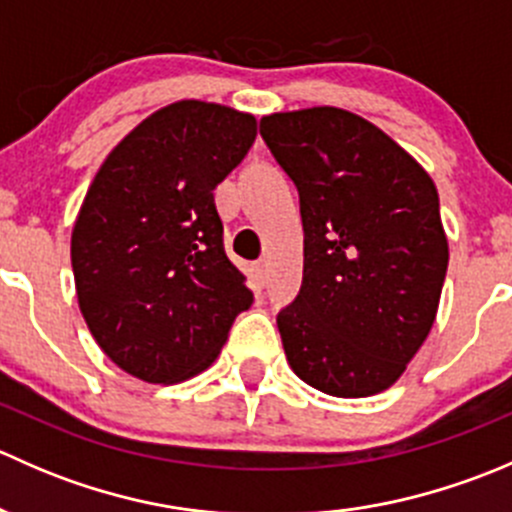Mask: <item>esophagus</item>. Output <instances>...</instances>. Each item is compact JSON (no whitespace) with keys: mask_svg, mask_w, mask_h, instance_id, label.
I'll list each match as a JSON object with an SVG mask.
<instances>
[{"mask_svg":"<svg viewBox=\"0 0 512 512\" xmlns=\"http://www.w3.org/2000/svg\"><path fill=\"white\" fill-rule=\"evenodd\" d=\"M252 272H255V280L260 282V285H267V280H270V265H267V260L255 262Z\"/></svg>","mask_w":512,"mask_h":512,"instance_id":"esophagus-1","label":"esophagus"}]
</instances>
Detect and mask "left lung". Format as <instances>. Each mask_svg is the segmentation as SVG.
<instances>
[{
	"mask_svg": "<svg viewBox=\"0 0 512 512\" xmlns=\"http://www.w3.org/2000/svg\"><path fill=\"white\" fill-rule=\"evenodd\" d=\"M260 133L299 190L304 277L277 317L304 384L339 399L389 389L426 342L448 267L431 175L352 111L262 116Z\"/></svg>",
	"mask_w": 512,
	"mask_h": 512,
	"instance_id": "left-lung-1",
	"label": "left lung"
}]
</instances>
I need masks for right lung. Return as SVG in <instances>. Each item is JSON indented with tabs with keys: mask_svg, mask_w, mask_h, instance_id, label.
I'll return each mask as SVG.
<instances>
[{
	"mask_svg": "<svg viewBox=\"0 0 512 512\" xmlns=\"http://www.w3.org/2000/svg\"><path fill=\"white\" fill-rule=\"evenodd\" d=\"M252 113L168 103L108 153L71 232L79 309L103 354L148 384L208 369L252 304L213 190L250 151Z\"/></svg>",
	"mask_w": 512,
	"mask_h": 512,
	"instance_id": "right-lung-1",
	"label": "right lung"
}]
</instances>
